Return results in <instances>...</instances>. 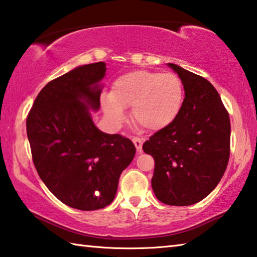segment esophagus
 I'll use <instances>...</instances> for the list:
<instances>
[{"label":"esophagus","mask_w":257,"mask_h":257,"mask_svg":"<svg viewBox=\"0 0 257 257\" xmlns=\"http://www.w3.org/2000/svg\"><path fill=\"white\" fill-rule=\"evenodd\" d=\"M133 143L135 146H136V149L138 153H142V149H143V144H144V139L139 138V137H134L133 138Z\"/></svg>","instance_id":"esophagus-1"}]
</instances>
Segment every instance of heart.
Here are the masks:
<instances>
[{"label":"heart","mask_w":257,"mask_h":257,"mask_svg":"<svg viewBox=\"0 0 257 257\" xmlns=\"http://www.w3.org/2000/svg\"><path fill=\"white\" fill-rule=\"evenodd\" d=\"M184 101V86L173 73L135 71L113 82L110 97L102 100L106 115L121 122L122 108H133L135 122L142 128L157 132L177 118Z\"/></svg>","instance_id":"b5f03b06"}]
</instances>
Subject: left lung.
Returning a JSON list of instances; mask_svg holds the SVG:
<instances>
[{
	"mask_svg": "<svg viewBox=\"0 0 257 257\" xmlns=\"http://www.w3.org/2000/svg\"><path fill=\"white\" fill-rule=\"evenodd\" d=\"M183 83L177 118L143 145L155 161L152 188L169 206H191L216 188L230 155V119L216 88L206 78L169 64Z\"/></svg>",
	"mask_w": 257,
	"mask_h": 257,
	"instance_id": "8db88e82",
	"label": "left lung"
}]
</instances>
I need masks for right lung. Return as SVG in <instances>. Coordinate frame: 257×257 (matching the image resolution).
<instances>
[{
	"instance_id": "right-lung-1",
	"label": "right lung",
	"mask_w": 257,
	"mask_h": 257,
	"mask_svg": "<svg viewBox=\"0 0 257 257\" xmlns=\"http://www.w3.org/2000/svg\"><path fill=\"white\" fill-rule=\"evenodd\" d=\"M105 71V64L99 62L50 81L27 116L32 161L40 179L63 203L84 211L113 201L120 174L136 154L130 139L102 133L88 112L89 105L99 109V82Z\"/></svg>"
}]
</instances>
